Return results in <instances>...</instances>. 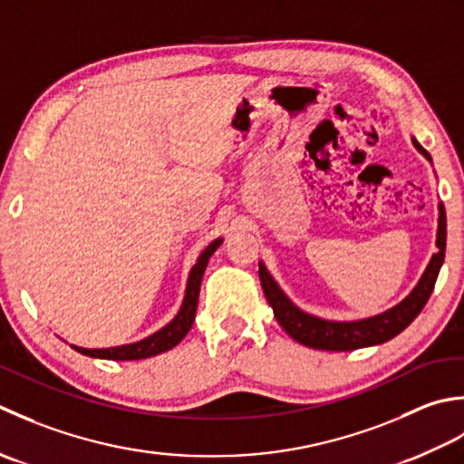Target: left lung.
I'll use <instances>...</instances> for the list:
<instances>
[{"label":"left lung","mask_w":464,"mask_h":464,"mask_svg":"<svg viewBox=\"0 0 464 464\" xmlns=\"http://www.w3.org/2000/svg\"><path fill=\"white\" fill-rule=\"evenodd\" d=\"M412 144L429 160V162H432L430 154L414 138ZM437 248L439 252L432 254L427 270H424L419 285L412 288L409 296L399 302L396 306H392L391 310L381 312V314L371 318L353 320V323H334V320H324L308 314V312L300 310L296 304H292V300L280 290L276 280L270 276V272L262 262L258 264V274L264 296H266L268 304L272 306L274 316H276L278 324L285 328L296 343L308 348H316V351L346 353L356 351V348L386 343V340L401 334L402 330L420 314V310L432 295L434 282H437L439 270L444 262V248H447V214H444L442 204H439Z\"/></svg>","instance_id":"obj_1"}]
</instances>
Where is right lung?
I'll return each mask as SVG.
<instances>
[{
    "instance_id": "obj_1",
    "label": "right lung",
    "mask_w": 464,
    "mask_h": 464,
    "mask_svg": "<svg viewBox=\"0 0 464 464\" xmlns=\"http://www.w3.org/2000/svg\"><path fill=\"white\" fill-rule=\"evenodd\" d=\"M222 244V238H216L212 244L206 246V250L200 254V258L194 264L190 270V278H188L186 286V296L182 302V308L176 314L172 323L160 328L158 333L148 336L140 343L134 344H124V346H113V348H82V346H72L73 351L80 354H86L92 358H106V361H141V358H150L156 354H162L169 348H174L179 340H182L188 330L192 328V323L196 318V306H198V296H200V285L204 270L208 266V260H210L212 254L218 250Z\"/></svg>"
}]
</instances>
